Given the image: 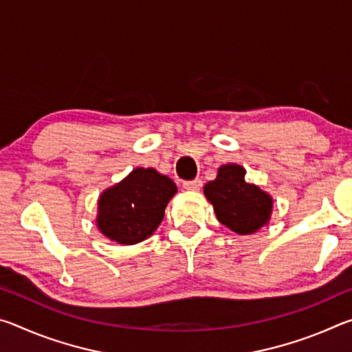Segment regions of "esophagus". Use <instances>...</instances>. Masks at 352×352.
Segmentation results:
<instances>
[{
  "mask_svg": "<svg viewBox=\"0 0 352 352\" xmlns=\"http://www.w3.org/2000/svg\"><path fill=\"white\" fill-rule=\"evenodd\" d=\"M201 184H204V182L199 180V178H195V180L183 182V188L188 189V190H199L201 188Z\"/></svg>",
  "mask_w": 352,
  "mask_h": 352,
  "instance_id": "34e87169",
  "label": "esophagus"
}]
</instances>
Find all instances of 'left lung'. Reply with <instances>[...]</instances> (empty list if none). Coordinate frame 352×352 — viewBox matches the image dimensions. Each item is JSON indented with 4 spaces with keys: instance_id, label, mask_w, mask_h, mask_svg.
Segmentation results:
<instances>
[{
    "instance_id": "8db88e82",
    "label": "left lung",
    "mask_w": 352,
    "mask_h": 352,
    "mask_svg": "<svg viewBox=\"0 0 352 352\" xmlns=\"http://www.w3.org/2000/svg\"><path fill=\"white\" fill-rule=\"evenodd\" d=\"M217 220L237 234H253L269 223L273 199L256 184L245 182V169L239 164H223L216 180L205 184Z\"/></svg>"
}]
</instances>
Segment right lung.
Segmentation results:
<instances>
[{"label":"right lung","instance_id":"add662e5","mask_svg":"<svg viewBox=\"0 0 352 352\" xmlns=\"http://www.w3.org/2000/svg\"><path fill=\"white\" fill-rule=\"evenodd\" d=\"M175 183L152 168H136L98 201L96 223L100 233L122 245L142 242L158 228Z\"/></svg>","mask_w":352,"mask_h":352}]
</instances>
